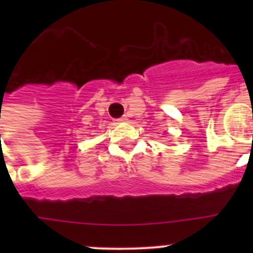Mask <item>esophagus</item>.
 <instances>
[{"label":"esophagus","instance_id":"1","mask_svg":"<svg viewBox=\"0 0 253 253\" xmlns=\"http://www.w3.org/2000/svg\"><path fill=\"white\" fill-rule=\"evenodd\" d=\"M115 122L118 123H123V122H126V116H122V118H119V119H116Z\"/></svg>","mask_w":253,"mask_h":253}]
</instances>
